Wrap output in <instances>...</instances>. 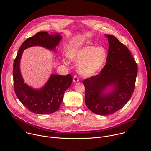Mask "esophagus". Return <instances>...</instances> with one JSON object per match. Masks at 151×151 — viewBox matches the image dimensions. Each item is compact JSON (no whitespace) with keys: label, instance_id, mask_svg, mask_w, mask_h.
I'll return each mask as SVG.
<instances>
[{"label":"esophagus","instance_id":"esophagus-1","mask_svg":"<svg viewBox=\"0 0 151 151\" xmlns=\"http://www.w3.org/2000/svg\"><path fill=\"white\" fill-rule=\"evenodd\" d=\"M79 81V78H78L76 75H75V76H73V81L74 82H78Z\"/></svg>","mask_w":151,"mask_h":151}]
</instances>
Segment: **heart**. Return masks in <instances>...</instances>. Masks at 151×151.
I'll use <instances>...</instances> for the list:
<instances>
[{
	"label": "heart",
	"mask_w": 151,
	"mask_h": 151,
	"mask_svg": "<svg viewBox=\"0 0 151 151\" xmlns=\"http://www.w3.org/2000/svg\"><path fill=\"white\" fill-rule=\"evenodd\" d=\"M106 55L104 48L93 45L72 49L68 52V57L73 61L78 63V72L85 77L94 76L102 69Z\"/></svg>",
	"instance_id": "1"
}]
</instances>
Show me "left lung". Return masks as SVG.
<instances>
[{
    "label": "left lung",
    "instance_id": "obj_1",
    "mask_svg": "<svg viewBox=\"0 0 151 151\" xmlns=\"http://www.w3.org/2000/svg\"><path fill=\"white\" fill-rule=\"evenodd\" d=\"M105 36L109 44L106 64L99 74L83 81L85 104L100 115L122 108L133 94L137 74V64L129 50L115 36ZM111 86V91L105 92Z\"/></svg>",
    "mask_w": 151,
    "mask_h": 151
}]
</instances>
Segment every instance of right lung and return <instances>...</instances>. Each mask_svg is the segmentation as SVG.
I'll return each instance as SVG.
<instances>
[{
    "mask_svg": "<svg viewBox=\"0 0 151 151\" xmlns=\"http://www.w3.org/2000/svg\"><path fill=\"white\" fill-rule=\"evenodd\" d=\"M61 40L60 34L38 32L23 43L15 58L13 78L15 94L26 108L34 114H50L56 112L62 103L64 92L70 87L72 76L70 74L66 76L53 74L42 88L33 89L24 83L21 76L19 69L21 55L25 49L33 46H40L55 51Z\"/></svg>",
    "mask_w": 151,
    "mask_h": 151,
    "instance_id": "add662e5",
    "label": "right lung"
}]
</instances>
